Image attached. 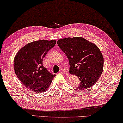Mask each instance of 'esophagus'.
<instances>
[{
	"instance_id": "obj_1",
	"label": "esophagus",
	"mask_w": 123,
	"mask_h": 123,
	"mask_svg": "<svg viewBox=\"0 0 123 123\" xmlns=\"http://www.w3.org/2000/svg\"><path fill=\"white\" fill-rule=\"evenodd\" d=\"M61 73H63V74H68L67 71L66 70H65V69H61Z\"/></svg>"
}]
</instances>
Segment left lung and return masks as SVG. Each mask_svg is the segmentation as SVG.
<instances>
[{
    "instance_id": "8db88e82",
    "label": "left lung",
    "mask_w": 123,
    "mask_h": 123,
    "mask_svg": "<svg viewBox=\"0 0 123 123\" xmlns=\"http://www.w3.org/2000/svg\"><path fill=\"white\" fill-rule=\"evenodd\" d=\"M57 44L68 59L69 73L80 80L77 89L84 90L94 85L104 67L103 56L98 46L81 37L62 38Z\"/></svg>"
}]
</instances>
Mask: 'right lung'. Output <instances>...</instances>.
Returning a JSON list of instances; mask_svg holds the SVG:
<instances>
[{"instance_id": "1", "label": "right lung", "mask_w": 123, "mask_h": 123, "mask_svg": "<svg viewBox=\"0 0 123 123\" xmlns=\"http://www.w3.org/2000/svg\"><path fill=\"white\" fill-rule=\"evenodd\" d=\"M56 40H41L26 44L18 51L14 60L15 73L30 90L39 93L48 89L55 76L43 65L44 57L56 45Z\"/></svg>"}]
</instances>
